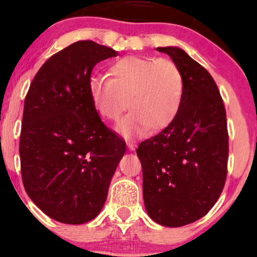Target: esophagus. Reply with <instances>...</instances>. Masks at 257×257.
<instances>
[{"label":"esophagus","mask_w":257,"mask_h":257,"mask_svg":"<svg viewBox=\"0 0 257 257\" xmlns=\"http://www.w3.org/2000/svg\"><path fill=\"white\" fill-rule=\"evenodd\" d=\"M126 144H127V148H128V150H135L136 149V144L134 143V142H130V141H127L126 142Z\"/></svg>","instance_id":"1"}]
</instances>
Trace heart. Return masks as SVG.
Returning a JSON list of instances; mask_svg holds the SVG:
<instances>
[{"mask_svg": "<svg viewBox=\"0 0 257 257\" xmlns=\"http://www.w3.org/2000/svg\"><path fill=\"white\" fill-rule=\"evenodd\" d=\"M109 73L111 78L93 75L90 95L101 116L110 121H116L130 104L131 111L116 126L122 136H142L152 125L166 127L177 115L183 77L172 60L126 56L111 63Z\"/></svg>", "mask_w": 257, "mask_h": 257, "instance_id": "obj_1", "label": "heart"}]
</instances>
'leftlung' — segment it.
Listing matches in <instances>:
<instances>
[{"label":"left lung","instance_id":"8db88e82","mask_svg":"<svg viewBox=\"0 0 257 257\" xmlns=\"http://www.w3.org/2000/svg\"><path fill=\"white\" fill-rule=\"evenodd\" d=\"M182 72L183 97L167 127L137 149L143 171L148 215L167 227H180L212 209L227 176L226 110L209 72L183 49L158 48Z\"/></svg>","mask_w":257,"mask_h":257}]
</instances>
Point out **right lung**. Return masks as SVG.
Here are the masks:
<instances>
[{
	"instance_id": "add662e5",
	"label": "right lung",
	"mask_w": 257,
	"mask_h": 257,
	"mask_svg": "<svg viewBox=\"0 0 257 257\" xmlns=\"http://www.w3.org/2000/svg\"><path fill=\"white\" fill-rule=\"evenodd\" d=\"M111 48L79 41L53 55L33 78L20 134L24 188L42 212L63 224L95 219L126 144L102 122L91 95L96 63Z\"/></svg>"
}]
</instances>
